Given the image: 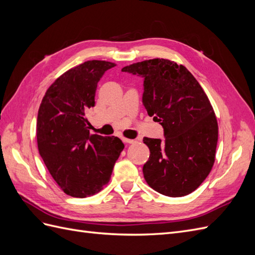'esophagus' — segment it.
Returning <instances> with one entry per match:
<instances>
[{
	"instance_id": "1",
	"label": "esophagus",
	"mask_w": 255,
	"mask_h": 255,
	"mask_svg": "<svg viewBox=\"0 0 255 255\" xmlns=\"http://www.w3.org/2000/svg\"><path fill=\"white\" fill-rule=\"evenodd\" d=\"M122 141L125 143H134L135 140L133 139H128V138H122Z\"/></svg>"
}]
</instances>
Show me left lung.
<instances>
[{
  "label": "left lung",
  "instance_id": "obj_1",
  "mask_svg": "<svg viewBox=\"0 0 255 255\" xmlns=\"http://www.w3.org/2000/svg\"><path fill=\"white\" fill-rule=\"evenodd\" d=\"M121 71L143 79L142 104L164 128V139L143 138L150 149L144 180L168 197L190 194L215 161L218 125L210 100L194 75L171 60H143Z\"/></svg>",
  "mask_w": 255,
  "mask_h": 255
}]
</instances>
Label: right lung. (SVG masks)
<instances>
[{
    "label": "right lung",
    "instance_id": "add662e5",
    "mask_svg": "<svg viewBox=\"0 0 255 255\" xmlns=\"http://www.w3.org/2000/svg\"><path fill=\"white\" fill-rule=\"evenodd\" d=\"M116 64L88 60L65 72L45 92L37 117L41 158L65 194L95 195L110 182L125 144L118 137L89 134L85 112L95 106L99 81Z\"/></svg>",
    "mask_w": 255,
    "mask_h": 255
}]
</instances>
